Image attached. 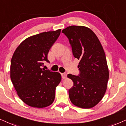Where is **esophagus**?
<instances>
[{
  "label": "esophagus",
  "mask_w": 126,
  "mask_h": 126,
  "mask_svg": "<svg viewBox=\"0 0 126 126\" xmlns=\"http://www.w3.org/2000/svg\"><path fill=\"white\" fill-rule=\"evenodd\" d=\"M61 75H62V79H66V78H67V74H66V73H62Z\"/></svg>",
  "instance_id": "obj_1"
}]
</instances>
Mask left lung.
<instances>
[{"label": "left lung", "mask_w": 126, "mask_h": 126, "mask_svg": "<svg viewBox=\"0 0 126 126\" xmlns=\"http://www.w3.org/2000/svg\"><path fill=\"white\" fill-rule=\"evenodd\" d=\"M69 39L74 57L80 60L79 76L68 74L73 81L69 90L71 102L80 108L97 104L107 89L109 72L105 53L95 33L82 26H71L62 32Z\"/></svg>", "instance_id": "obj_1"}]
</instances>
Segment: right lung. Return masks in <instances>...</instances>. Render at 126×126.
Segmentation results:
<instances>
[{"label":"right lung","mask_w":126,"mask_h":126,"mask_svg":"<svg viewBox=\"0 0 126 126\" xmlns=\"http://www.w3.org/2000/svg\"><path fill=\"white\" fill-rule=\"evenodd\" d=\"M61 29L43 32L26 39L16 48L10 63V79L18 96L28 106L37 108L53 102L56 88L61 81L58 72L42 69L49 62L47 54Z\"/></svg>","instance_id":"obj_1"}]
</instances>
